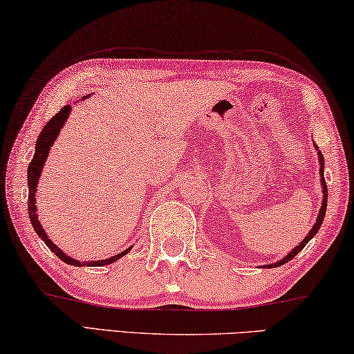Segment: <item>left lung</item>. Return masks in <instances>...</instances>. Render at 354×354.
Instances as JSON below:
<instances>
[{"label": "left lung", "mask_w": 354, "mask_h": 354, "mask_svg": "<svg viewBox=\"0 0 354 354\" xmlns=\"http://www.w3.org/2000/svg\"><path fill=\"white\" fill-rule=\"evenodd\" d=\"M315 148H317V151H318V147L315 145ZM318 160H319V176H322V187H323V203H322V209H319V212H318V217H317V222H315V225H313V228L310 230V232H308V234L307 236L302 239V243L298 245V248H295L293 250L290 252L288 255H285L282 260H279L277 263H274V265H268V266H265V268H277V266H280V265H285V263H288L290 260H293V257H296L299 254V252L306 248V244L308 243V241H310L313 236H315V234L318 233V230H319V227H322V223H323V218H324V214H326V206H328V187H326V181H324V175H323V171H324V165H323V154L322 153H318Z\"/></svg>", "instance_id": "8db88e82"}]
</instances>
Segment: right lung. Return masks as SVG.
I'll list each match as a JSON object with an SVG mask.
<instances>
[{"instance_id":"right-lung-1","label":"right lung","mask_w":354,"mask_h":354,"mask_svg":"<svg viewBox=\"0 0 354 354\" xmlns=\"http://www.w3.org/2000/svg\"><path fill=\"white\" fill-rule=\"evenodd\" d=\"M71 113V105H64L63 109H61L58 113H56L52 120H50L46 126H44L42 132L37 136V142H36V151H35V156H32V159L30 162V165H28V212H30V221H31V225L32 228L36 230L37 236L41 238L44 243L47 244V248L53 252V254L59 258V260H63L67 265H72V266H104V265H110V263H113L116 260H120L121 257H124L129 250L132 249L127 248L124 252H121V254H118L111 258H106V260H97V261H78L75 258H72L69 255H66L63 250L58 249V245L52 241L48 239V236L46 234V230L42 228L41 225V221L37 218V206H36V189H37V183H39V178H41V173H42V168L44 164H46L47 157H48V151L52 148V145L55 143L56 137H58V133L61 131V127L64 126V122L67 118H69Z\"/></svg>"}]
</instances>
